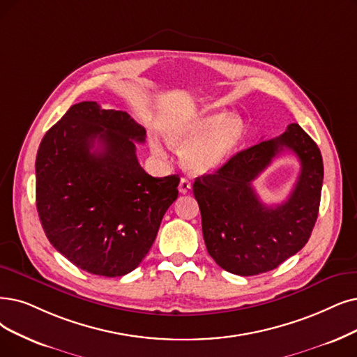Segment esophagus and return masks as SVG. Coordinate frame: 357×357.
I'll list each match as a JSON object with an SVG mask.
<instances>
[{"label": "esophagus", "mask_w": 357, "mask_h": 357, "mask_svg": "<svg viewBox=\"0 0 357 357\" xmlns=\"http://www.w3.org/2000/svg\"><path fill=\"white\" fill-rule=\"evenodd\" d=\"M190 189H192V183H190V180H188V178H181L180 180V184H178V190H180V193H183V195H186V193H189L190 192Z\"/></svg>", "instance_id": "1"}]
</instances>
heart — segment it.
Listing matches in <instances>:
<instances>
[{
	"mask_svg": "<svg viewBox=\"0 0 357 357\" xmlns=\"http://www.w3.org/2000/svg\"><path fill=\"white\" fill-rule=\"evenodd\" d=\"M164 136L169 145L183 148L181 162L196 176L213 174L230 165L246 139V126L227 111H208L168 121ZM153 155L164 158L165 151L152 142Z\"/></svg>",
	"mask_w": 357,
	"mask_h": 357,
	"instance_id": "1",
	"label": "heart"
}]
</instances>
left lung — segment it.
<instances>
[{"label": "left lung", "instance_id": "obj_1", "mask_svg": "<svg viewBox=\"0 0 357 357\" xmlns=\"http://www.w3.org/2000/svg\"><path fill=\"white\" fill-rule=\"evenodd\" d=\"M282 150L298 155L301 174L286 203L266 207L251 183ZM322 180L321 151L298 124L238 152L218 173L197 177L193 195L212 259L228 273L249 277L268 273L296 255L315 227Z\"/></svg>", "mask_w": 357, "mask_h": 357}]
</instances>
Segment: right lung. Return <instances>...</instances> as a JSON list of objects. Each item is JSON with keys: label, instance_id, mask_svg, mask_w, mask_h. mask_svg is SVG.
<instances>
[{"label": "right lung", "instance_id": "right-lung-1", "mask_svg": "<svg viewBox=\"0 0 357 357\" xmlns=\"http://www.w3.org/2000/svg\"><path fill=\"white\" fill-rule=\"evenodd\" d=\"M146 132L126 111L71 105L36 155V208L50 243L86 273L121 277L149 252L178 176L152 177L136 142Z\"/></svg>", "mask_w": 357, "mask_h": 357}]
</instances>
